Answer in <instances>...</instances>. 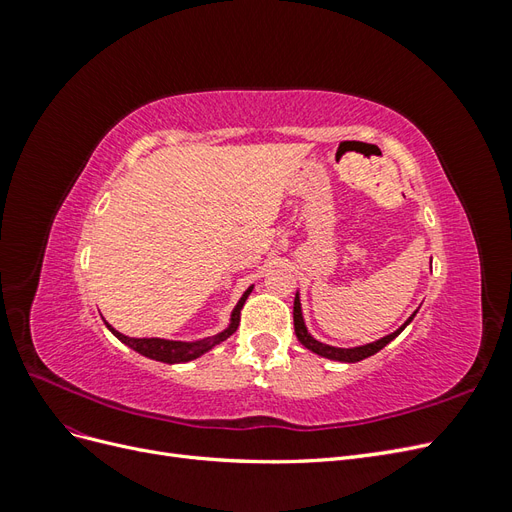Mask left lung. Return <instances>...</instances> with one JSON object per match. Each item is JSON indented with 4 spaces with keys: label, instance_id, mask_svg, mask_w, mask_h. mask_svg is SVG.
I'll return each mask as SVG.
<instances>
[{
    "label": "left lung",
    "instance_id": "left-lung-1",
    "mask_svg": "<svg viewBox=\"0 0 512 512\" xmlns=\"http://www.w3.org/2000/svg\"><path fill=\"white\" fill-rule=\"evenodd\" d=\"M292 314H294V333H297L299 342H301L307 350H312V352L324 356V359L342 361V363H356V361L367 359V356H371V354H376V352L382 350L386 344H391L393 339H395L401 331H404V329L408 327V324L412 322V318L416 316V312H414L404 324H401V327H399L395 333L386 335V337H380L378 342H371V344H365V346H356V348H335V346H327V344L318 342V339H314L312 335L307 333V327H305V322H303V314H301L299 292H297V297H294V309H292Z\"/></svg>",
    "mask_w": 512,
    "mask_h": 512
}]
</instances>
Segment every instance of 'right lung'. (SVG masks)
Returning a JSON list of instances; mask_svg holds the SVG:
<instances>
[{"instance_id": "obj_1", "label": "right lung", "mask_w": 512, "mask_h": 512, "mask_svg": "<svg viewBox=\"0 0 512 512\" xmlns=\"http://www.w3.org/2000/svg\"><path fill=\"white\" fill-rule=\"evenodd\" d=\"M252 288H247L243 292V297L239 299V303L235 305V309H232L230 314V324L228 329H224L222 333L213 335V337H205V339H198V342H173V339H160V337H128V335H121L119 331H115L111 324H106L108 329H111V333L121 339L123 344L130 346L132 350H136L138 354L147 356V359H153V361H160V363H188V361H194L198 359L200 354L209 352L213 346L222 344L224 339H228L232 333L237 331L239 327V320H241V307L245 303V299L250 297Z\"/></svg>"}]
</instances>
